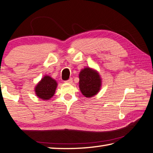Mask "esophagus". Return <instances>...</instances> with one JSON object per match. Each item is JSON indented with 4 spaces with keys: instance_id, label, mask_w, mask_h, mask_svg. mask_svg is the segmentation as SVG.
Here are the masks:
<instances>
[{
    "instance_id": "1",
    "label": "esophagus",
    "mask_w": 153,
    "mask_h": 153,
    "mask_svg": "<svg viewBox=\"0 0 153 153\" xmlns=\"http://www.w3.org/2000/svg\"><path fill=\"white\" fill-rule=\"evenodd\" d=\"M65 82L66 83H72V82H73V79H72V78H70V79H69L68 80H65Z\"/></svg>"
}]
</instances>
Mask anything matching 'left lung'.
Segmentation results:
<instances>
[{
    "label": "left lung",
    "instance_id": "8db88e82",
    "mask_svg": "<svg viewBox=\"0 0 153 153\" xmlns=\"http://www.w3.org/2000/svg\"><path fill=\"white\" fill-rule=\"evenodd\" d=\"M101 86V79L96 71L85 68L79 74V88L86 97H92L97 94Z\"/></svg>",
    "mask_w": 153,
    "mask_h": 153
}]
</instances>
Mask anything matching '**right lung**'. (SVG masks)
<instances>
[{
    "mask_svg": "<svg viewBox=\"0 0 153 153\" xmlns=\"http://www.w3.org/2000/svg\"><path fill=\"white\" fill-rule=\"evenodd\" d=\"M57 83L49 76H45L35 87L37 97L43 100H48L54 94Z\"/></svg>",
    "mask_w": 153,
    "mask_h": 153,
    "instance_id": "1",
    "label": "right lung"
}]
</instances>
